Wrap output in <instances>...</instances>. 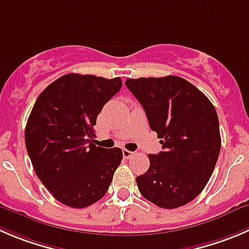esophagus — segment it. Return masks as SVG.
<instances>
[{"instance_id": "1", "label": "esophagus", "mask_w": 249, "mask_h": 249, "mask_svg": "<svg viewBox=\"0 0 249 249\" xmlns=\"http://www.w3.org/2000/svg\"><path fill=\"white\" fill-rule=\"evenodd\" d=\"M134 152L131 151H127V149H123V157H124L125 159H130L132 156H134Z\"/></svg>"}]
</instances>
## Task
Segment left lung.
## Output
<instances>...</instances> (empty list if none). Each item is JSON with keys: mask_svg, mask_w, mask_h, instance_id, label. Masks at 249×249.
<instances>
[{"mask_svg": "<svg viewBox=\"0 0 249 249\" xmlns=\"http://www.w3.org/2000/svg\"><path fill=\"white\" fill-rule=\"evenodd\" d=\"M125 85L143 107L163 148L148 154V170L136 178L140 194L160 208L185 206L206 187L218 160L215 108L180 76L127 79Z\"/></svg>", "mask_w": 249, "mask_h": 249, "instance_id": "obj_1", "label": "left lung"}]
</instances>
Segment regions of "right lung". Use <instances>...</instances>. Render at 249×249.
I'll return each mask as SVG.
<instances>
[{"instance_id": "obj_1", "label": "right lung", "mask_w": 249, "mask_h": 249, "mask_svg": "<svg viewBox=\"0 0 249 249\" xmlns=\"http://www.w3.org/2000/svg\"><path fill=\"white\" fill-rule=\"evenodd\" d=\"M122 79L67 74L36 100L25 127V146L35 173L60 203L85 208L108 191L122 149L91 142L103 106L122 89Z\"/></svg>"}]
</instances>
